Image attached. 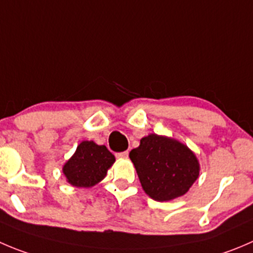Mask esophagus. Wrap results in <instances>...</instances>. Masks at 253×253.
I'll list each match as a JSON object with an SVG mask.
<instances>
[{"mask_svg":"<svg viewBox=\"0 0 253 253\" xmlns=\"http://www.w3.org/2000/svg\"><path fill=\"white\" fill-rule=\"evenodd\" d=\"M117 158H127L128 157V151H125V152H119L116 153Z\"/></svg>","mask_w":253,"mask_h":253,"instance_id":"1","label":"esophagus"}]
</instances>
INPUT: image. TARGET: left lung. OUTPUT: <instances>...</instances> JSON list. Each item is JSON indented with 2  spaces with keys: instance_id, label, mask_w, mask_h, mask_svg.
I'll list each match as a JSON object with an SVG mask.
<instances>
[{
  "instance_id": "8db88e82",
  "label": "left lung",
  "mask_w": 253,
  "mask_h": 253,
  "mask_svg": "<svg viewBox=\"0 0 253 253\" xmlns=\"http://www.w3.org/2000/svg\"><path fill=\"white\" fill-rule=\"evenodd\" d=\"M144 192L157 202L181 197L199 176V163L190 149L175 139L149 134L129 152Z\"/></svg>"
}]
</instances>
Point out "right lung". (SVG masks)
Wrapping results in <instances>:
<instances>
[{"label": "right lung", "mask_w": 253, "mask_h": 253, "mask_svg": "<svg viewBox=\"0 0 253 253\" xmlns=\"http://www.w3.org/2000/svg\"><path fill=\"white\" fill-rule=\"evenodd\" d=\"M114 162L115 156L106 147L92 141H84L63 167V171L72 185L90 188L106 176L107 169Z\"/></svg>", "instance_id": "right-lung-1"}]
</instances>
